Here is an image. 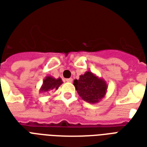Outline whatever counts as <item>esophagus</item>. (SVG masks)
<instances>
[{"label": "esophagus", "instance_id": "1", "mask_svg": "<svg viewBox=\"0 0 147 147\" xmlns=\"http://www.w3.org/2000/svg\"><path fill=\"white\" fill-rule=\"evenodd\" d=\"M65 81L67 82V83H71V82H72V79H71V78H68V79H66Z\"/></svg>", "mask_w": 147, "mask_h": 147}]
</instances>
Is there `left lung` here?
<instances>
[{
	"mask_svg": "<svg viewBox=\"0 0 147 147\" xmlns=\"http://www.w3.org/2000/svg\"><path fill=\"white\" fill-rule=\"evenodd\" d=\"M73 84L82 99L90 104L100 102L105 96L108 89L105 80L90 71L81 75L79 80H74Z\"/></svg>",
	"mask_w": 147,
	"mask_h": 147,
	"instance_id": "8db88e82",
	"label": "left lung"
}]
</instances>
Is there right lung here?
Wrapping results in <instances>:
<instances>
[{"label":"right lung","instance_id":"right-lung-1","mask_svg":"<svg viewBox=\"0 0 147 147\" xmlns=\"http://www.w3.org/2000/svg\"><path fill=\"white\" fill-rule=\"evenodd\" d=\"M63 83L61 78L55 79L53 76H46L43 80L41 88L39 90L40 93H49L53 90H57L59 86Z\"/></svg>","mask_w":147,"mask_h":147}]
</instances>
